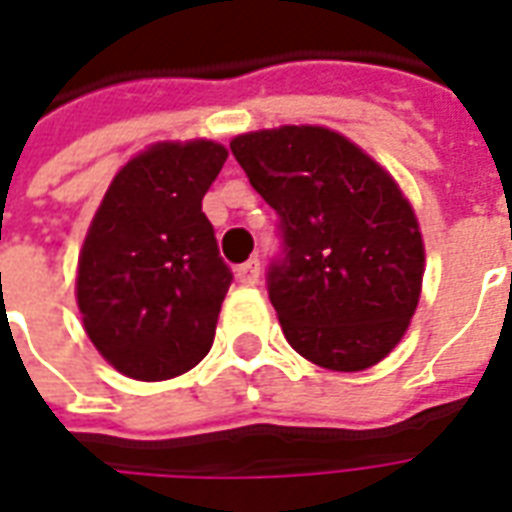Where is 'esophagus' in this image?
<instances>
[{
	"label": "esophagus",
	"instance_id": "esophagus-1",
	"mask_svg": "<svg viewBox=\"0 0 512 512\" xmlns=\"http://www.w3.org/2000/svg\"><path fill=\"white\" fill-rule=\"evenodd\" d=\"M235 277H238L241 285H257V279H260V260H257V257L246 260L244 266H238Z\"/></svg>",
	"mask_w": 512,
	"mask_h": 512
}]
</instances>
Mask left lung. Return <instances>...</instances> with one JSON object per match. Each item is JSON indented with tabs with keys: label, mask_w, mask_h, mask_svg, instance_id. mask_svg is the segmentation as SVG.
Masks as SVG:
<instances>
[{
	"label": "left lung",
	"mask_w": 512,
	"mask_h": 512,
	"mask_svg": "<svg viewBox=\"0 0 512 512\" xmlns=\"http://www.w3.org/2000/svg\"><path fill=\"white\" fill-rule=\"evenodd\" d=\"M230 150L279 216L268 299L293 351L337 373L378 365L406 334L425 274L417 216L395 178L323 126L252 131Z\"/></svg>",
	"instance_id": "left-lung-1"
}]
</instances>
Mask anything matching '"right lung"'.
I'll use <instances>...</instances> for the list:
<instances>
[{
    "mask_svg": "<svg viewBox=\"0 0 512 512\" xmlns=\"http://www.w3.org/2000/svg\"><path fill=\"white\" fill-rule=\"evenodd\" d=\"M227 161L211 139L158 142L120 169L84 238L76 301L123 376L167 381L211 351L233 282L202 197Z\"/></svg>",
    "mask_w": 512,
    "mask_h": 512,
    "instance_id": "1",
    "label": "right lung"
}]
</instances>
